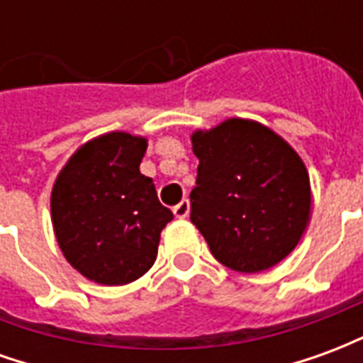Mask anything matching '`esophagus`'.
I'll use <instances>...</instances> for the list:
<instances>
[{
	"mask_svg": "<svg viewBox=\"0 0 363 363\" xmlns=\"http://www.w3.org/2000/svg\"><path fill=\"white\" fill-rule=\"evenodd\" d=\"M189 212H190V202L186 200V198H184V200H181V202H179V204L173 208V213L177 216V218H186V216H189Z\"/></svg>",
	"mask_w": 363,
	"mask_h": 363,
	"instance_id": "obj_1",
	"label": "esophagus"
}]
</instances>
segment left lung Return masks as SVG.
Instances as JSON below:
<instances>
[{"instance_id":"8db88e82","label":"left lung","mask_w":363,"mask_h":363,"mask_svg":"<svg viewBox=\"0 0 363 363\" xmlns=\"http://www.w3.org/2000/svg\"><path fill=\"white\" fill-rule=\"evenodd\" d=\"M198 157L190 221L223 267L260 272L296 249L311 186L296 151L259 122L229 118L192 134Z\"/></svg>"}]
</instances>
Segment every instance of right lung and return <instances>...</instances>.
Instances as JSON below:
<instances>
[{"label": "right lung", "instance_id": "add662e5", "mask_svg": "<svg viewBox=\"0 0 363 363\" xmlns=\"http://www.w3.org/2000/svg\"><path fill=\"white\" fill-rule=\"evenodd\" d=\"M145 138L99 135L75 151L52 190V223L67 262L85 278L122 286L147 272L173 212L140 173Z\"/></svg>", "mask_w": 363, "mask_h": 363}]
</instances>
